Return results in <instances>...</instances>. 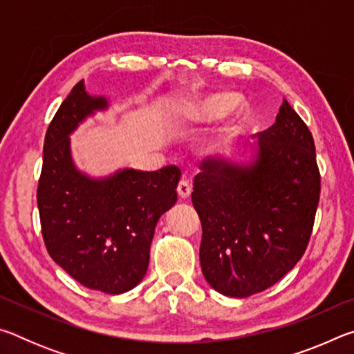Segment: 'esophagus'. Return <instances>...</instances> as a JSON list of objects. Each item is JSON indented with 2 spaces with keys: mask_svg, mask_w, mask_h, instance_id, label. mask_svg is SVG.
I'll return each mask as SVG.
<instances>
[{
  "mask_svg": "<svg viewBox=\"0 0 354 354\" xmlns=\"http://www.w3.org/2000/svg\"><path fill=\"white\" fill-rule=\"evenodd\" d=\"M176 190H178V195L181 196V198H187V196L190 195V192H192V185H190L187 179H181V181H179V184H178Z\"/></svg>",
  "mask_w": 354,
  "mask_h": 354,
  "instance_id": "34e87169",
  "label": "esophagus"
}]
</instances>
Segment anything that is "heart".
Wrapping results in <instances>:
<instances>
[{
	"mask_svg": "<svg viewBox=\"0 0 354 354\" xmlns=\"http://www.w3.org/2000/svg\"><path fill=\"white\" fill-rule=\"evenodd\" d=\"M239 103H236L231 93H212L207 97L198 98L189 107L187 115L198 122H214L225 117L231 109H237Z\"/></svg>",
	"mask_w": 354,
	"mask_h": 354,
	"instance_id": "1",
	"label": "heart"
}]
</instances>
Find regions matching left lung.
<instances>
[{"label":"left lung","mask_w":354,"mask_h":354,"mask_svg":"<svg viewBox=\"0 0 354 354\" xmlns=\"http://www.w3.org/2000/svg\"><path fill=\"white\" fill-rule=\"evenodd\" d=\"M257 137L253 165L207 160L192 192L203 227V274L227 297L266 290L297 266L320 200L313 134L287 100L277 122Z\"/></svg>","instance_id":"obj_1"}]
</instances>
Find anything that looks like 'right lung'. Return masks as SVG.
Wrapping results in <instances>:
<instances>
[{"mask_svg": "<svg viewBox=\"0 0 354 354\" xmlns=\"http://www.w3.org/2000/svg\"><path fill=\"white\" fill-rule=\"evenodd\" d=\"M80 81L53 117L44 143L37 206L48 253L77 283L106 293L128 292L145 277L154 227L175 205L181 170H123L93 181L75 169L68 134L104 109Z\"/></svg>", "mask_w": 354, "mask_h": 354, "instance_id": "add662e5", "label": "right lung"}]
</instances>
